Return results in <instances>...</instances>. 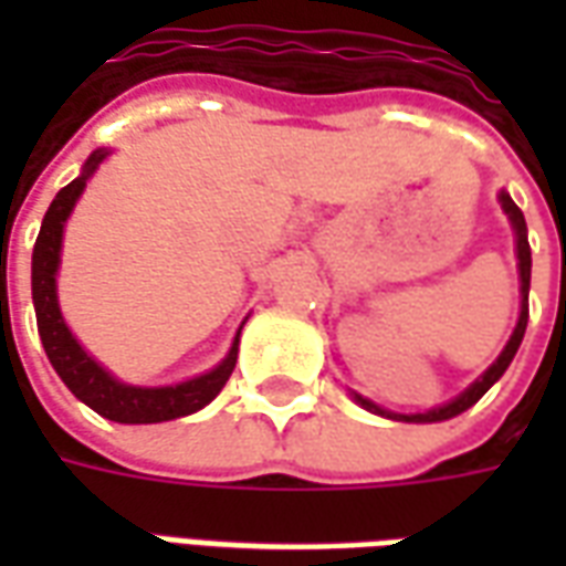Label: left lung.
<instances>
[{
	"instance_id": "obj_1",
	"label": "left lung",
	"mask_w": 566,
	"mask_h": 566,
	"mask_svg": "<svg viewBox=\"0 0 566 566\" xmlns=\"http://www.w3.org/2000/svg\"><path fill=\"white\" fill-rule=\"evenodd\" d=\"M500 209L506 211V218H510L512 223V233H515V258H518V282H522V312H518V324H515V331H512L510 343L503 345V352L497 355V360L491 364V367L479 376V379L467 388V391H461L454 400H449V403L437 406V409H427V412H391V409H381V406H376L373 400H367V397H360V394L352 391V397H355V403H360L367 412H373V416H381V418H391V421H406V424H433V421H449V418L461 416V412H467L470 406L479 403L482 397H485V391L494 385V381L506 373V367L512 364V357H515V352H518V345H522L524 339V331H527V291H531V245H527V223H524V214L522 209L512 202V197L506 193V190H500Z\"/></svg>"
}]
</instances>
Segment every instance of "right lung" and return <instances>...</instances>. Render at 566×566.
<instances>
[{
  "instance_id": "right-lung-1",
  "label": "right lung",
  "mask_w": 566,
  "mask_h": 566,
  "mask_svg": "<svg viewBox=\"0 0 566 566\" xmlns=\"http://www.w3.org/2000/svg\"><path fill=\"white\" fill-rule=\"evenodd\" d=\"M112 150H93L84 169L75 181H69L44 211L42 230L32 248V306H35V321H39V336H42L44 355L56 369V376L66 381V388L81 403H87L93 412H99L108 421L117 424H157V421H172L199 412L209 406L221 388L230 379L239 355V333L230 345V352L221 364L202 376L178 381V385H160V388H142V385H127L115 379L96 357L84 352V345L72 336L66 318L60 312V296H56V272H60V251H63V230L75 202L84 193L91 175L99 169V163ZM245 324V321H242Z\"/></svg>"
}]
</instances>
